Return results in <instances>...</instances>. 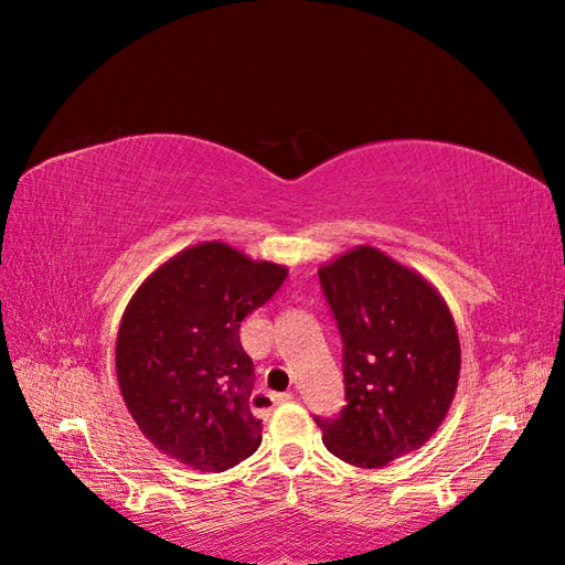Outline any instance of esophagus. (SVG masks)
<instances>
[{
    "mask_svg": "<svg viewBox=\"0 0 565 565\" xmlns=\"http://www.w3.org/2000/svg\"><path fill=\"white\" fill-rule=\"evenodd\" d=\"M264 398H267V395H264ZM271 401H276V403H291V401H296V393H281V395H274Z\"/></svg>",
    "mask_w": 565,
    "mask_h": 565,
    "instance_id": "esophagus-1",
    "label": "esophagus"
}]
</instances>
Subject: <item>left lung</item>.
<instances>
[{"label":"left lung","mask_w":565,"mask_h":565,"mask_svg":"<svg viewBox=\"0 0 565 565\" xmlns=\"http://www.w3.org/2000/svg\"><path fill=\"white\" fill-rule=\"evenodd\" d=\"M342 338L347 405L316 417L338 459L381 468L435 435L454 401L461 347L431 286L374 247H356L318 271Z\"/></svg>","instance_id":"left-lung-1"}]
</instances>
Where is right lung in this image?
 <instances>
[{"instance_id": "add662e5", "label": "right lung", "mask_w": 565, "mask_h": 565, "mask_svg": "<svg viewBox=\"0 0 565 565\" xmlns=\"http://www.w3.org/2000/svg\"><path fill=\"white\" fill-rule=\"evenodd\" d=\"M286 274L281 264L203 243L140 286L118 328L116 376L130 415L160 451L209 473L257 451L255 364L239 344V322L281 289Z\"/></svg>"}]
</instances>
